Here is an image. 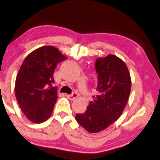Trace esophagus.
<instances>
[{"label":"esophagus","mask_w":160,"mask_h":160,"mask_svg":"<svg viewBox=\"0 0 160 160\" xmlns=\"http://www.w3.org/2000/svg\"><path fill=\"white\" fill-rule=\"evenodd\" d=\"M66 96L70 100H72V101H74V99H76L77 98H78V95L77 93H72V94H71V95H67Z\"/></svg>","instance_id":"obj_1"}]
</instances>
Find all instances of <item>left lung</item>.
<instances>
[{"label":"left lung","instance_id":"obj_1","mask_svg":"<svg viewBox=\"0 0 160 160\" xmlns=\"http://www.w3.org/2000/svg\"><path fill=\"white\" fill-rule=\"evenodd\" d=\"M98 73V95L93 96L84 113L77 114L76 121L88 132L105 130L122 114L131 89V78L127 65L110 54L95 61Z\"/></svg>","mask_w":160,"mask_h":160}]
</instances>
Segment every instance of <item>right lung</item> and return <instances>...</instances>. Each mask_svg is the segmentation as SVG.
I'll list each match as a JSON object with an SVG mask.
<instances>
[{"label":"right lung","mask_w":160,"mask_h":160,"mask_svg":"<svg viewBox=\"0 0 160 160\" xmlns=\"http://www.w3.org/2000/svg\"><path fill=\"white\" fill-rule=\"evenodd\" d=\"M66 59L57 48L43 46L23 62L15 80V97L31 122L42 123L51 116L58 98L53 72L57 65Z\"/></svg>","instance_id":"right-lung-1"}]
</instances>
